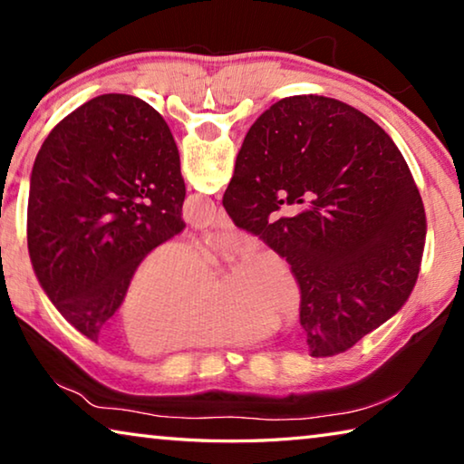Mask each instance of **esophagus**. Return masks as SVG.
Listing matches in <instances>:
<instances>
[{
  "instance_id": "obj_1",
  "label": "esophagus",
  "mask_w": 464,
  "mask_h": 464,
  "mask_svg": "<svg viewBox=\"0 0 464 464\" xmlns=\"http://www.w3.org/2000/svg\"><path fill=\"white\" fill-rule=\"evenodd\" d=\"M213 229H233L231 218H229V215L225 213L223 208H218L217 218H215V223H213Z\"/></svg>"
}]
</instances>
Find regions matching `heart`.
I'll return each instance as SVG.
<instances>
[{
  "label": "heart",
  "instance_id": "1",
  "mask_svg": "<svg viewBox=\"0 0 464 464\" xmlns=\"http://www.w3.org/2000/svg\"><path fill=\"white\" fill-rule=\"evenodd\" d=\"M298 288L268 247H251L217 282L215 266L188 241L149 249L132 268L121 301L124 340L137 354L251 343L290 317Z\"/></svg>",
  "mask_w": 464,
  "mask_h": 464
}]
</instances>
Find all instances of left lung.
Masks as SVG:
<instances>
[{
    "mask_svg": "<svg viewBox=\"0 0 464 464\" xmlns=\"http://www.w3.org/2000/svg\"><path fill=\"white\" fill-rule=\"evenodd\" d=\"M184 196L176 140L143 100L104 93L51 130L30 176L28 254L77 332L98 340L137 262L186 227Z\"/></svg>",
    "mask_w": 464,
    "mask_h": 464,
    "instance_id": "obj_1",
    "label": "left lung"
}]
</instances>
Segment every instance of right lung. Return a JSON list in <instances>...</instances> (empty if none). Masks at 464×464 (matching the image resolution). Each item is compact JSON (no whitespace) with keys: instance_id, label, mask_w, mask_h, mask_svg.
Wrapping results in <instances>:
<instances>
[{"instance_id":"1","label":"right lung","mask_w":464,"mask_h":464,"mask_svg":"<svg viewBox=\"0 0 464 464\" xmlns=\"http://www.w3.org/2000/svg\"><path fill=\"white\" fill-rule=\"evenodd\" d=\"M223 207L286 257L315 358L382 325L418 280L426 243L418 186L387 132L340 100L309 93L266 110L243 139Z\"/></svg>"}]
</instances>
